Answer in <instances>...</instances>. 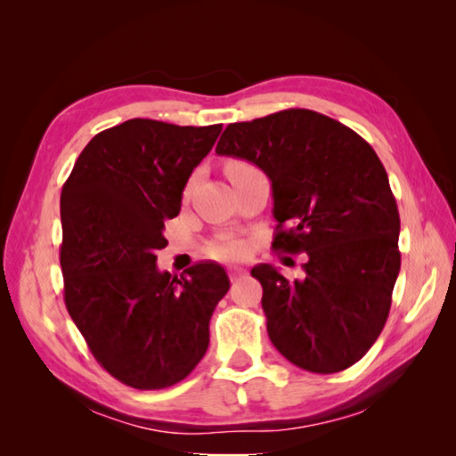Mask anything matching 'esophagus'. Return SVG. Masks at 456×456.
Returning <instances> with one entry per match:
<instances>
[{"label":"esophagus","instance_id":"obj_1","mask_svg":"<svg viewBox=\"0 0 456 456\" xmlns=\"http://www.w3.org/2000/svg\"><path fill=\"white\" fill-rule=\"evenodd\" d=\"M243 276H245V270H243V268H237V266L229 268V278H231V282H235V280L243 278Z\"/></svg>","mask_w":456,"mask_h":456}]
</instances>
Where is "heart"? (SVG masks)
I'll return each mask as SVG.
<instances>
[{
	"label": "heart",
	"mask_w": 456,
	"mask_h": 456,
	"mask_svg": "<svg viewBox=\"0 0 456 456\" xmlns=\"http://www.w3.org/2000/svg\"><path fill=\"white\" fill-rule=\"evenodd\" d=\"M248 164H245V162H229L227 164V168H225V172H227V176L229 174H233L235 170H240V168H247ZM240 253H243V243H239V240H233V239H229V240H221V243H217L216 247H213V255L216 256H221V258H235V256H239Z\"/></svg>",
	"instance_id": "1"
}]
</instances>
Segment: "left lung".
<instances>
[{"mask_svg": "<svg viewBox=\"0 0 456 456\" xmlns=\"http://www.w3.org/2000/svg\"><path fill=\"white\" fill-rule=\"evenodd\" d=\"M217 154L256 164L273 182L274 250L305 253L302 280L258 265L273 345L317 374L341 372L382 333L400 274V213L374 149L312 110L231 123Z\"/></svg>", "mask_w": 456, "mask_h": 456, "instance_id": "1", "label": "left lung"}]
</instances>
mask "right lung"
<instances>
[{"label": "right lung", "instance_id": "obj_1", "mask_svg": "<svg viewBox=\"0 0 456 456\" xmlns=\"http://www.w3.org/2000/svg\"><path fill=\"white\" fill-rule=\"evenodd\" d=\"M219 133L221 125L129 119L95 134L62 186L66 309L95 361L131 388H168L196 368L229 289L217 263L180 278L157 268L164 221L178 216Z\"/></svg>", "mask_w": 456, "mask_h": 456}]
</instances>
